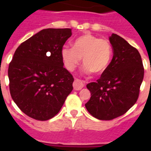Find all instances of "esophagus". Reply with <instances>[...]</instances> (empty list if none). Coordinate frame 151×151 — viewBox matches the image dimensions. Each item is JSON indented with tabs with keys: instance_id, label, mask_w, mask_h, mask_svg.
I'll return each instance as SVG.
<instances>
[{
	"instance_id": "esophagus-1",
	"label": "esophagus",
	"mask_w": 151,
	"mask_h": 151,
	"mask_svg": "<svg viewBox=\"0 0 151 151\" xmlns=\"http://www.w3.org/2000/svg\"><path fill=\"white\" fill-rule=\"evenodd\" d=\"M84 86H85V82H84L82 80L78 79V78H75V81L73 82V88H74L75 90H80V89H82Z\"/></svg>"
}]
</instances>
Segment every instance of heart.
<instances>
[{
	"label": "heart",
	"mask_w": 151,
	"mask_h": 151,
	"mask_svg": "<svg viewBox=\"0 0 151 151\" xmlns=\"http://www.w3.org/2000/svg\"><path fill=\"white\" fill-rule=\"evenodd\" d=\"M112 54L110 42L91 33L78 36L73 41V47L65 46L61 50L65 66L69 70L76 67L83 57L85 70L97 75L102 74L108 69Z\"/></svg>",
	"instance_id": "b5f03b06"
}]
</instances>
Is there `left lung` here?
<instances>
[{"label": "left lung", "instance_id": "left-lung-1", "mask_svg": "<svg viewBox=\"0 0 151 151\" xmlns=\"http://www.w3.org/2000/svg\"><path fill=\"white\" fill-rule=\"evenodd\" d=\"M113 57L110 66L96 82L86 87L91 98L85 107L101 120H111L125 114L137 101L145 69L139 52L122 37H110Z\"/></svg>", "mask_w": 151, "mask_h": 151}]
</instances>
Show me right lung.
<instances>
[{"mask_svg":"<svg viewBox=\"0 0 151 151\" xmlns=\"http://www.w3.org/2000/svg\"><path fill=\"white\" fill-rule=\"evenodd\" d=\"M71 29H45L22 42L8 68L12 99L26 115L45 121L59 113L73 91L61 50Z\"/></svg>","mask_w":151,"mask_h":151,"instance_id":"right-lung-1","label":"right lung"}]
</instances>
